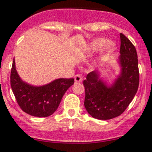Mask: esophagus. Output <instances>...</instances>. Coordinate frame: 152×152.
Instances as JSON below:
<instances>
[{"label": "esophagus", "mask_w": 152, "mask_h": 152, "mask_svg": "<svg viewBox=\"0 0 152 152\" xmlns=\"http://www.w3.org/2000/svg\"><path fill=\"white\" fill-rule=\"evenodd\" d=\"M74 80H75V82L76 83H80L82 82V77L80 75H76V76H74Z\"/></svg>", "instance_id": "obj_1"}]
</instances>
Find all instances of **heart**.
<instances>
[{
	"mask_svg": "<svg viewBox=\"0 0 152 152\" xmlns=\"http://www.w3.org/2000/svg\"><path fill=\"white\" fill-rule=\"evenodd\" d=\"M115 44L113 42H108V39L104 37H98L94 39L91 44H89L88 51L90 52L97 51L104 47L108 51H112L115 49Z\"/></svg>",
	"mask_w": 152,
	"mask_h": 152,
	"instance_id": "b5f03b06",
	"label": "heart"
}]
</instances>
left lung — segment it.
<instances>
[{"label":"left lung","mask_w":152,"mask_h":152,"mask_svg":"<svg viewBox=\"0 0 152 152\" xmlns=\"http://www.w3.org/2000/svg\"><path fill=\"white\" fill-rule=\"evenodd\" d=\"M120 75L108 87L100 79L98 71L87 74L83 80L85 87L84 106L93 118L102 120L120 115L126 109L137 91L139 69L137 50L124 34L120 33Z\"/></svg>","instance_id":"left-lung-1"}]
</instances>
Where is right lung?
I'll list each match as a JSON object with an SVG mask.
<instances>
[{
  "mask_svg": "<svg viewBox=\"0 0 152 152\" xmlns=\"http://www.w3.org/2000/svg\"><path fill=\"white\" fill-rule=\"evenodd\" d=\"M11 87L22 110L36 117H48L58 108L65 91L74 83V79H58L48 84L34 87L21 80L15 69V59L11 71Z\"/></svg>",
  "mask_w": 152,
  "mask_h": 152,
  "instance_id": "right-lung-1",
  "label": "right lung"
}]
</instances>
